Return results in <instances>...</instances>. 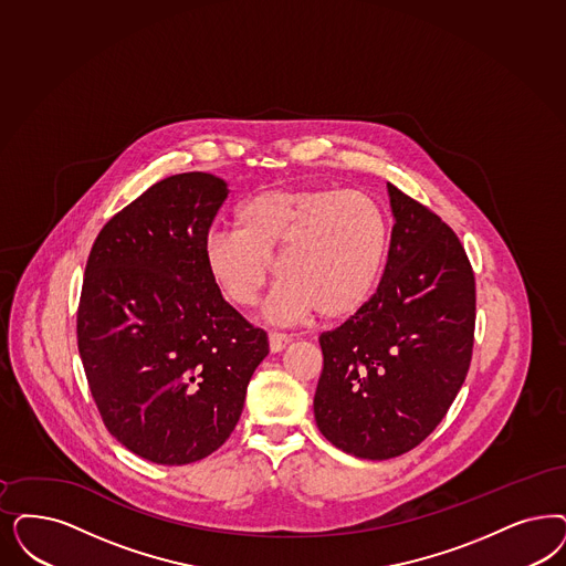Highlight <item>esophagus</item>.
I'll return each instance as SVG.
<instances>
[{"label": "esophagus", "instance_id": "obj_1", "mask_svg": "<svg viewBox=\"0 0 566 566\" xmlns=\"http://www.w3.org/2000/svg\"><path fill=\"white\" fill-rule=\"evenodd\" d=\"M293 340V336L284 334V332H270V349L272 353H280L282 349H286V345Z\"/></svg>", "mask_w": 566, "mask_h": 566}]
</instances>
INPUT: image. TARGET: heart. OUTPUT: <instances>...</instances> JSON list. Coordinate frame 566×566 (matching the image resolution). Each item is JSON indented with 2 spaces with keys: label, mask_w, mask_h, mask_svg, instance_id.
I'll use <instances>...</instances> for the list:
<instances>
[{
  "label": "heart",
  "mask_w": 566,
  "mask_h": 566,
  "mask_svg": "<svg viewBox=\"0 0 566 566\" xmlns=\"http://www.w3.org/2000/svg\"><path fill=\"white\" fill-rule=\"evenodd\" d=\"M389 253V219L359 190L273 188L235 209V230H211L205 268L219 293L249 310L270 275L280 277L268 315L291 322L313 310L326 319L359 312Z\"/></svg>",
  "instance_id": "1"
}]
</instances>
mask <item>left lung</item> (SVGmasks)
<instances>
[{
	"label": "left lung",
	"instance_id": "1",
	"mask_svg": "<svg viewBox=\"0 0 566 566\" xmlns=\"http://www.w3.org/2000/svg\"><path fill=\"white\" fill-rule=\"evenodd\" d=\"M389 259L370 301L319 336L313 413L332 446L389 460L420 446L464 385L474 343V273L439 214L392 184Z\"/></svg>",
	"mask_w": 566,
	"mask_h": 566
}]
</instances>
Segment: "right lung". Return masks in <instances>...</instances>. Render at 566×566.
<instances>
[{"instance_id":"right-lung-1","label":"right lung","mask_w":566,"mask_h":566,"mask_svg":"<svg viewBox=\"0 0 566 566\" xmlns=\"http://www.w3.org/2000/svg\"><path fill=\"white\" fill-rule=\"evenodd\" d=\"M228 184L156 181L102 230L85 265L77 345L108 432L139 458L192 464L238 424L268 334L223 301L202 244Z\"/></svg>"}]
</instances>
